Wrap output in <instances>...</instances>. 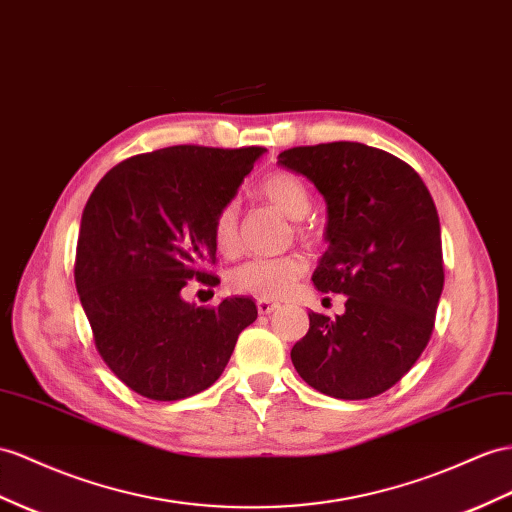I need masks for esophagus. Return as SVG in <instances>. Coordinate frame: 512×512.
I'll return each instance as SVG.
<instances>
[{"label":"esophagus","instance_id":"1","mask_svg":"<svg viewBox=\"0 0 512 512\" xmlns=\"http://www.w3.org/2000/svg\"><path fill=\"white\" fill-rule=\"evenodd\" d=\"M277 309H279V303H272V300H266V298L257 300V311L261 313V316H270V313Z\"/></svg>","mask_w":512,"mask_h":512}]
</instances>
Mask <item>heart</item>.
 Returning a JSON list of instances; mask_svg holds the SVG:
<instances>
[{
    "instance_id": "heart-1",
    "label": "heart",
    "mask_w": 512,
    "mask_h": 512,
    "mask_svg": "<svg viewBox=\"0 0 512 512\" xmlns=\"http://www.w3.org/2000/svg\"><path fill=\"white\" fill-rule=\"evenodd\" d=\"M259 194L292 220L307 216L311 207L307 183L298 175L287 173V170H277V173L261 179ZM214 242L222 255H233L238 251V203L235 201H227L216 212ZM305 270V257L296 253L272 259H248L229 272V285L231 290L240 294L277 300L290 294Z\"/></svg>"
}]
</instances>
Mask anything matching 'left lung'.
I'll list each match as a JSON object with an SVG mask.
<instances>
[{
    "label": "left lung",
    "instance_id": "8db88e82",
    "mask_svg": "<svg viewBox=\"0 0 512 512\" xmlns=\"http://www.w3.org/2000/svg\"><path fill=\"white\" fill-rule=\"evenodd\" d=\"M326 201L324 240L313 272L320 292L344 294L342 316L309 313L292 363L313 389L365 400L396 385L422 355L443 290L437 207L415 170L361 142L279 153Z\"/></svg>",
    "mask_w": 512,
    "mask_h": 512
}]
</instances>
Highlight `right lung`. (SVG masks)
Instances as JSON below:
<instances>
[{"instance_id":"1","label":"right lung","mask_w":512,"mask_h":512,"mask_svg":"<svg viewBox=\"0 0 512 512\" xmlns=\"http://www.w3.org/2000/svg\"><path fill=\"white\" fill-rule=\"evenodd\" d=\"M266 149L179 144L114 166L84 207L75 287L108 368L144 398L170 402L212 387L238 335L253 324L248 296L218 307L181 290L216 261L214 218Z\"/></svg>"}]
</instances>
